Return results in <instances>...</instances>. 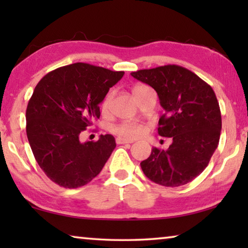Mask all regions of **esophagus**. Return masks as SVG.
<instances>
[{"label": "esophagus", "instance_id": "1", "mask_svg": "<svg viewBox=\"0 0 248 248\" xmlns=\"http://www.w3.org/2000/svg\"><path fill=\"white\" fill-rule=\"evenodd\" d=\"M116 142L117 144H127V143H132L131 140H125V139H123V138H117L116 139Z\"/></svg>", "mask_w": 248, "mask_h": 248}]
</instances>
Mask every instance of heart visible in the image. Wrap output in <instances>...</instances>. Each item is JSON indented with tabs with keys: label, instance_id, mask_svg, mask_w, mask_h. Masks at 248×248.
I'll list each match as a JSON object with an SVG mask.
<instances>
[{
	"label": "heart",
	"instance_id": "obj_1",
	"mask_svg": "<svg viewBox=\"0 0 248 248\" xmlns=\"http://www.w3.org/2000/svg\"><path fill=\"white\" fill-rule=\"evenodd\" d=\"M149 91H152V90H151L148 85H144V84H137V85H134L132 87V94L137 100H139L142 96H143L145 93H148ZM112 98H114V94L112 93H109L106 97H105L104 102L102 104L103 112H107L109 110L112 102ZM112 131H114V133H116L118 137L123 138V139L133 140L141 137L142 134L144 133L145 128L140 124L124 123L112 128Z\"/></svg>",
	"mask_w": 248,
	"mask_h": 248
}]
</instances>
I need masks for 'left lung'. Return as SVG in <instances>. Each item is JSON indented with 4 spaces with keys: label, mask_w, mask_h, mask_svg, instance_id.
I'll return each instance as SVG.
<instances>
[{
    "label": "left lung",
    "mask_w": 248,
    "mask_h": 248,
    "mask_svg": "<svg viewBox=\"0 0 248 248\" xmlns=\"http://www.w3.org/2000/svg\"><path fill=\"white\" fill-rule=\"evenodd\" d=\"M131 75L156 91L165 110L158 120V134L173 139L166 151L153 148L141 169L162 186L186 185L202 173L219 144L222 120L215 92L198 75L175 64Z\"/></svg>",
    "instance_id": "obj_1"
}]
</instances>
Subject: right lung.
<instances>
[{
	"mask_svg": "<svg viewBox=\"0 0 248 248\" xmlns=\"http://www.w3.org/2000/svg\"><path fill=\"white\" fill-rule=\"evenodd\" d=\"M124 74L78 62L51 71L36 85L26 109L27 138L40 169L59 186L89 184L116 148L111 134L85 143L79 134L99 118V104Z\"/></svg>",
	"mask_w": 248,
	"mask_h": 248,
	"instance_id": "right-lung-1",
	"label": "right lung"
}]
</instances>
